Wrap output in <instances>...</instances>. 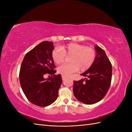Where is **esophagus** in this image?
I'll return each mask as SVG.
<instances>
[{"label":"esophagus","mask_w":132,"mask_h":132,"mask_svg":"<svg viewBox=\"0 0 132 132\" xmlns=\"http://www.w3.org/2000/svg\"><path fill=\"white\" fill-rule=\"evenodd\" d=\"M62 80H65V79H66V78L65 77H63V76H62Z\"/></svg>","instance_id":"obj_1"}]
</instances>
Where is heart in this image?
Masks as SVG:
<instances>
[{"label":"heart","instance_id":"1","mask_svg":"<svg viewBox=\"0 0 132 132\" xmlns=\"http://www.w3.org/2000/svg\"><path fill=\"white\" fill-rule=\"evenodd\" d=\"M54 62L59 64L69 58L70 63L59 66L57 71L63 77H68L79 69L85 71L93 64L96 53L93 48L78 43H71L59 48H55L52 53Z\"/></svg>","mask_w":132,"mask_h":132}]
</instances>
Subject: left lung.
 Returning <instances> with one entry per match:
<instances>
[{
    "label": "left lung",
    "instance_id": "obj_1",
    "mask_svg": "<svg viewBox=\"0 0 132 132\" xmlns=\"http://www.w3.org/2000/svg\"><path fill=\"white\" fill-rule=\"evenodd\" d=\"M96 57L93 64L81 75L87 78L74 81L75 97L87 105L96 103L104 97L112 79V64L104 50L95 46Z\"/></svg>",
    "mask_w": 132,
    "mask_h": 132
}]
</instances>
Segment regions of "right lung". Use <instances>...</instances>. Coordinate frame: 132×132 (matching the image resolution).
Segmentation results:
<instances>
[{
  "mask_svg": "<svg viewBox=\"0 0 132 132\" xmlns=\"http://www.w3.org/2000/svg\"><path fill=\"white\" fill-rule=\"evenodd\" d=\"M53 45L50 41L38 44L25 55L20 70V82L23 93L31 103L40 107L49 106L56 100L62 82V76L54 74ZM46 73L52 77L45 79Z\"/></svg>",
  "mask_w": 132,
  "mask_h": 132,
  "instance_id": "right-lung-1",
  "label": "right lung"
}]
</instances>
